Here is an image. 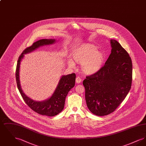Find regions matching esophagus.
Segmentation results:
<instances>
[{"mask_svg":"<svg viewBox=\"0 0 146 146\" xmlns=\"http://www.w3.org/2000/svg\"><path fill=\"white\" fill-rule=\"evenodd\" d=\"M82 79H81V78L79 77V76H78V77H76V83L77 84L80 83L81 82H82Z\"/></svg>","mask_w":146,"mask_h":146,"instance_id":"34e87169","label":"esophagus"}]
</instances>
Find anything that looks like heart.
Wrapping results in <instances>:
<instances>
[{
    "label": "heart",
    "instance_id": "1",
    "mask_svg": "<svg viewBox=\"0 0 146 146\" xmlns=\"http://www.w3.org/2000/svg\"><path fill=\"white\" fill-rule=\"evenodd\" d=\"M97 47L93 44H84L74 49L73 57L74 60L81 64V69L86 74H93L102 68L104 62V54L97 50ZM70 67H74L75 64L72 59L68 60Z\"/></svg>",
    "mask_w": 146,
    "mask_h": 146
}]
</instances>
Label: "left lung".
Returning <instances> with one entry per match:
<instances>
[{
	"label": "left lung",
	"mask_w": 146,
	"mask_h": 146,
	"mask_svg": "<svg viewBox=\"0 0 146 146\" xmlns=\"http://www.w3.org/2000/svg\"><path fill=\"white\" fill-rule=\"evenodd\" d=\"M111 54L104 66L83 81L85 100L90 111L97 116L108 115L124 101L131 89L132 64L127 52L111 39Z\"/></svg>",
	"instance_id": "1"
}]
</instances>
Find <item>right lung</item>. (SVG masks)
<instances>
[{
    "label": "right lung",
    "mask_w": 146,
    "mask_h": 146,
    "mask_svg": "<svg viewBox=\"0 0 146 146\" xmlns=\"http://www.w3.org/2000/svg\"><path fill=\"white\" fill-rule=\"evenodd\" d=\"M55 41L54 39H41L35 42L32 45L25 49L18 59L16 70V80L17 88L25 103L28 105L30 108L38 114L49 117L55 116L63 110L66 97L68 92L75 85L76 74L72 73L61 76L52 95L48 100L39 102L35 101L27 97L24 94L21 89L19 72L20 63L24 57V54L29 53L43 45L54 44Z\"/></svg>",
    "instance_id": "1"
}]
</instances>
